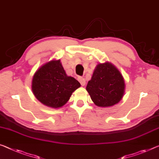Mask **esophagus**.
<instances>
[{"label":"esophagus","instance_id":"obj_1","mask_svg":"<svg viewBox=\"0 0 159 159\" xmlns=\"http://www.w3.org/2000/svg\"><path fill=\"white\" fill-rule=\"evenodd\" d=\"M78 80H79V82H80L82 86H84L85 84H86V80H85V79H84L83 77H79L78 78Z\"/></svg>","mask_w":159,"mask_h":159}]
</instances>
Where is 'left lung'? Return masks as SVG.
<instances>
[{
  "label": "left lung",
  "instance_id": "8db88e82",
  "mask_svg": "<svg viewBox=\"0 0 159 159\" xmlns=\"http://www.w3.org/2000/svg\"><path fill=\"white\" fill-rule=\"evenodd\" d=\"M87 91L95 105L109 107L118 104L125 92V82L119 70L111 62L99 63L95 67Z\"/></svg>",
  "mask_w": 159,
  "mask_h": 159
}]
</instances>
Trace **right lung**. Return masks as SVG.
Segmentation results:
<instances>
[{
	"instance_id": "right-lung-1",
	"label": "right lung",
	"mask_w": 159,
	"mask_h": 159,
	"mask_svg": "<svg viewBox=\"0 0 159 159\" xmlns=\"http://www.w3.org/2000/svg\"><path fill=\"white\" fill-rule=\"evenodd\" d=\"M80 86L77 80L67 75L60 60H52L35 72L31 87L38 101L48 107L58 109L69 101L72 92Z\"/></svg>"
}]
</instances>
